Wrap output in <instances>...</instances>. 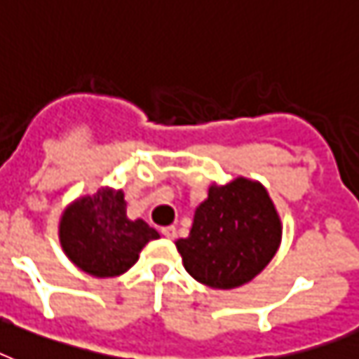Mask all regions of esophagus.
<instances>
[{
	"label": "esophagus",
	"mask_w": 359,
	"mask_h": 359,
	"mask_svg": "<svg viewBox=\"0 0 359 359\" xmlns=\"http://www.w3.org/2000/svg\"><path fill=\"white\" fill-rule=\"evenodd\" d=\"M160 232H162V236H165L168 240H175V238H177V229H175V226H164Z\"/></svg>",
	"instance_id": "1"
}]
</instances>
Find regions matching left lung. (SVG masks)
I'll list each match as a JSON object with an SVG mask.
<instances>
[{
    "instance_id": "1",
    "label": "left lung",
    "mask_w": 359,
    "mask_h": 359,
    "mask_svg": "<svg viewBox=\"0 0 359 359\" xmlns=\"http://www.w3.org/2000/svg\"><path fill=\"white\" fill-rule=\"evenodd\" d=\"M282 240V223L267 189L238 177L210 186L194 215L188 238L177 240L186 271L215 290L240 287L273 260Z\"/></svg>"
}]
</instances>
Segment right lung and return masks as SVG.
<instances>
[{
    "instance_id": "obj_1",
    "label": "right lung",
    "mask_w": 359,
    "mask_h": 359,
    "mask_svg": "<svg viewBox=\"0 0 359 359\" xmlns=\"http://www.w3.org/2000/svg\"><path fill=\"white\" fill-rule=\"evenodd\" d=\"M60 245L79 269L97 278L123 275L145 243L158 232L145 221L127 217L121 189L101 188L95 195L74 201L58 225Z\"/></svg>"
}]
</instances>
